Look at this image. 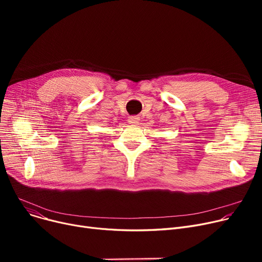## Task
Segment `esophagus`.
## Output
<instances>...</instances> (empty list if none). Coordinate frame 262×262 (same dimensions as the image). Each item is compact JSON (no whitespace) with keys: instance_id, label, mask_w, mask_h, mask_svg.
<instances>
[{"instance_id":"1","label":"esophagus","mask_w":262,"mask_h":262,"mask_svg":"<svg viewBox=\"0 0 262 262\" xmlns=\"http://www.w3.org/2000/svg\"><path fill=\"white\" fill-rule=\"evenodd\" d=\"M128 122L130 123V124H138L139 123V118L138 117H130L129 119H128Z\"/></svg>"}]
</instances>
